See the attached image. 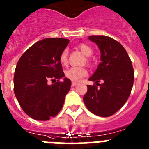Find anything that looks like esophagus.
Instances as JSON below:
<instances>
[{
	"instance_id": "obj_1",
	"label": "esophagus",
	"mask_w": 149,
	"mask_h": 149,
	"mask_svg": "<svg viewBox=\"0 0 149 149\" xmlns=\"http://www.w3.org/2000/svg\"><path fill=\"white\" fill-rule=\"evenodd\" d=\"M78 85V82H72V86H76V85Z\"/></svg>"
}]
</instances>
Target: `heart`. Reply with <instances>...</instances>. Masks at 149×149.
I'll return each mask as SVG.
<instances>
[{
	"label": "heart",
	"instance_id": "b5f03b06",
	"mask_svg": "<svg viewBox=\"0 0 149 149\" xmlns=\"http://www.w3.org/2000/svg\"><path fill=\"white\" fill-rule=\"evenodd\" d=\"M80 50L85 54L86 56H91L92 55V49L87 44L82 43L79 46ZM68 51L67 49L63 50L60 55V62L62 64H65L67 61ZM87 74V70L84 67H71L65 71V76L68 79L73 81H79Z\"/></svg>",
	"mask_w": 149,
	"mask_h": 149
}]
</instances>
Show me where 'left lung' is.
I'll list each match as a JSON object with an SVG mask.
<instances>
[{
    "label": "left lung",
    "mask_w": 149,
    "mask_h": 149,
    "mask_svg": "<svg viewBox=\"0 0 149 149\" xmlns=\"http://www.w3.org/2000/svg\"><path fill=\"white\" fill-rule=\"evenodd\" d=\"M88 39L97 45L101 54V62L89 78L100 87L87 85L84 103L94 115L109 117L119 110L128 99L134 85V68L128 54L118 41L102 35L89 36Z\"/></svg>",
    "instance_id": "8db88e82"
}]
</instances>
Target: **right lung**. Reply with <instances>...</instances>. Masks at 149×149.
Returning a JSON list of instances; mask_svg holds the SVG:
<instances>
[{
	"label": "right lung",
	"instance_id": "right-lung-1",
	"mask_svg": "<svg viewBox=\"0 0 149 149\" xmlns=\"http://www.w3.org/2000/svg\"><path fill=\"white\" fill-rule=\"evenodd\" d=\"M70 40L64 38L43 39L22 55L14 74V93L19 105L30 117L46 121L55 117L64 105L71 81L64 73L60 55ZM57 82L48 85L49 80Z\"/></svg>",
	"mask_w": 149,
	"mask_h": 149
}]
</instances>
